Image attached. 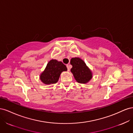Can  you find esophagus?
<instances>
[{
	"instance_id": "esophagus-1",
	"label": "esophagus",
	"mask_w": 133,
	"mask_h": 133,
	"mask_svg": "<svg viewBox=\"0 0 133 133\" xmlns=\"http://www.w3.org/2000/svg\"><path fill=\"white\" fill-rule=\"evenodd\" d=\"M66 67H67V69H68V71H69L70 70V68H69V65L67 64L66 65Z\"/></svg>"
}]
</instances>
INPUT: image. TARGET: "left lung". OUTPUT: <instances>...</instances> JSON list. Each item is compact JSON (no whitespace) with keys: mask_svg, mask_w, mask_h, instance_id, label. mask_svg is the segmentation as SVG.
<instances>
[{"mask_svg":"<svg viewBox=\"0 0 133 133\" xmlns=\"http://www.w3.org/2000/svg\"><path fill=\"white\" fill-rule=\"evenodd\" d=\"M70 64L73 66L70 70L76 82L86 84L90 81L92 77V72L82 59L76 57L73 58L71 59Z\"/></svg>","mask_w":133,"mask_h":133,"instance_id":"8db88e82","label":"left lung"}]
</instances>
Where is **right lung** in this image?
<instances>
[{"mask_svg": "<svg viewBox=\"0 0 133 133\" xmlns=\"http://www.w3.org/2000/svg\"><path fill=\"white\" fill-rule=\"evenodd\" d=\"M66 70V66L62 62L51 59L47 64L45 70L40 75V79L44 84L47 85L55 84L58 82L62 72Z\"/></svg>", "mask_w": 133, "mask_h": 133, "instance_id": "1", "label": "right lung"}]
</instances>
